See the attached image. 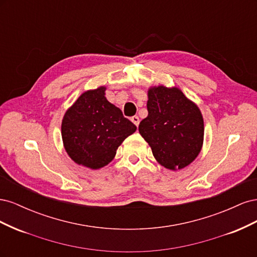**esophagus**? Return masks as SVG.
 Here are the masks:
<instances>
[{
    "label": "esophagus",
    "mask_w": 257,
    "mask_h": 257,
    "mask_svg": "<svg viewBox=\"0 0 257 257\" xmlns=\"http://www.w3.org/2000/svg\"><path fill=\"white\" fill-rule=\"evenodd\" d=\"M132 122H133L134 124H135V125L138 127V125H139V118H138V116L137 115H134V116H132Z\"/></svg>",
    "instance_id": "obj_1"
}]
</instances>
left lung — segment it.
Segmentation results:
<instances>
[{
  "instance_id": "obj_1",
  "label": "left lung",
  "mask_w": 257,
  "mask_h": 257,
  "mask_svg": "<svg viewBox=\"0 0 257 257\" xmlns=\"http://www.w3.org/2000/svg\"><path fill=\"white\" fill-rule=\"evenodd\" d=\"M148 116L139 133L162 166L181 169L197 158L204 142V119L199 108L178 88L163 85L148 91Z\"/></svg>"
}]
</instances>
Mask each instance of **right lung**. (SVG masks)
Masks as SVG:
<instances>
[{"mask_svg":"<svg viewBox=\"0 0 257 257\" xmlns=\"http://www.w3.org/2000/svg\"><path fill=\"white\" fill-rule=\"evenodd\" d=\"M105 87L82 93L65 112L62 139L77 164L98 169L110 163L118 147L136 131L120 108L105 97Z\"/></svg>","mask_w":257,"mask_h":257,"instance_id":"obj_1","label":"right lung"}]
</instances>
